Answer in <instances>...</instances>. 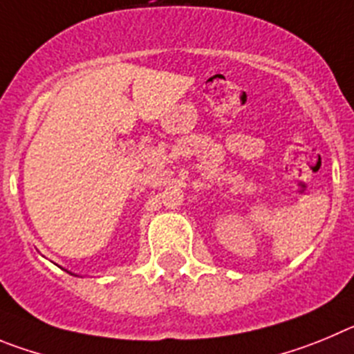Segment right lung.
Wrapping results in <instances>:
<instances>
[{"mask_svg": "<svg viewBox=\"0 0 354 354\" xmlns=\"http://www.w3.org/2000/svg\"><path fill=\"white\" fill-rule=\"evenodd\" d=\"M68 273H72V272H68ZM72 275H74V273H72Z\"/></svg>", "mask_w": 354, "mask_h": 354, "instance_id": "obj_1", "label": "right lung"}]
</instances>
